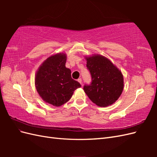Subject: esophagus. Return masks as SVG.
<instances>
[{"mask_svg":"<svg viewBox=\"0 0 157 157\" xmlns=\"http://www.w3.org/2000/svg\"><path fill=\"white\" fill-rule=\"evenodd\" d=\"M77 80H78V82H79V83H80V84H81V85L82 84V78H78V79Z\"/></svg>","mask_w":157,"mask_h":157,"instance_id":"1","label":"esophagus"}]
</instances>
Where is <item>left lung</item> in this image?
Returning a JSON list of instances; mask_svg holds the SVG:
<instances>
[{
  "mask_svg": "<svg viewBox=\"0 0 157 157\" xmlns=\"http://www.w3.org/2000/svg\"><path fill=\"white\" fill-rule=\"evenodd\" d=\"M86 67L91 75L90 84L83 87L93 103L99 107H107L115 103L121 95L123 76L111 61L102 56L86 58Z\"/></svg>",
  "mask_w": 157,
  "mask_h": 157,
  "instance_id": "1",
  "label": "left lung"
}]
</instances>
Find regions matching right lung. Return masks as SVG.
Returning <instances> with one entry per match:
<instances>
[{"label":"right lung","instance_id":"add662e5","mask_svg":"<svg viewBox=\"0 0 157 157\" xmlns=\"http://www.w3.org/2000/svg\"><path fill=\"white\" fill-rule=\"evenodd\" d=\"M66 56L58 54L49 57L38 70L35 86L44 101L59 107L67 102L80 84L71 77V71L65 67Z\"/></svg>","mask_w":157,"mask_h":157}]
</instances>
